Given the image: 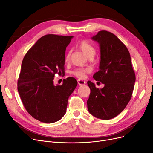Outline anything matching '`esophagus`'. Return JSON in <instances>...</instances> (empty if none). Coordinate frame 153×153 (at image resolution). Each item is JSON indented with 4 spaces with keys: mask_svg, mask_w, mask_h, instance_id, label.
<instances>
[{
    "mask_svg": "<svg viewBox=\"0 0 153 153\" xmlns=\"http://www.w3.org/2000/svg\"><path fill=\"white\" fill-rule=\"evenodd\" d=\"M78 84L80 85H83L85 84V81L84 80H81V79H78Z\"/></svg>",
    "mask_w": 153,
    "mask_h": 153,
    "instance_id": "esophagus-1",
    "label": "esophagus"
}]
</instances>
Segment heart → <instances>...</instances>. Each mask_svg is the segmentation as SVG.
Wrapping results in <instances>:
<instances>
[{"mask_svg": "<svg viewBox=\"0 0 153 153\" xmlns=\"http://www.w3.org/2000/svg\"><path fill=\"white\" fill-rule=\"evenodd\" d=\"M78 47L86 55L88 58L92 57L93 58L96 54V49L93 47L91 43H90L89 41L87 40H81L78 43ZM71 57V51H68L65 55V61L69 62L70 60ZM88 72H89V69H84V68H78L75 69L73 71V74L76 76L83 78L85 77V74Z\"/></svg>", "mask_w": 153, "mask_h": 153, "instance_id": "1", "label": "heart"}]
</instances>
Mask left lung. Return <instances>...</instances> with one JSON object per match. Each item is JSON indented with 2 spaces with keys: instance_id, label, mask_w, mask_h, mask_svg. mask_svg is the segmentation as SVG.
Returning <instances> with one entry per match:
<instances>
[{
  "instance_id": "1",
  "label": "left lung",
  "mask_w": 153,
  "mask_h": 153,
  "mask_svg": "<svg viewBox=\"0 0 153 153\" xmlns=\"http://www.w3.org/2000/svg\"><path fill=\"white\" fill-rule=\"evenodd\" d=\"M91 39L99 43L100 62L94 79L104 84L102 89L87 82L91 89L87 108L93 116L103 120L116 117L130 100L135 82L129 51L117 37L101 30Z\"/></svg>"
}]
</instances>
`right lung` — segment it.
Returning <instances> with one entry per match:
<instances>
[{
  "label": "right lung",
  "instance_id": "obj_1",
  "mask_svg": "<svg viewBox=\"0 0 153 153\" xmlns=\"http://www.w3.org/2000/svg\"><path fill=\"white\" fill-rule=\"evenodd\" d=\"M73 36L47 34L39 39L23 59L18 91L25 108L34 119L45 123L61 119L66 112L69 96L77 86L73 77L54 85L56 73L64 71L67 46Z\"/></svg>",
  "mask_w": 153,
  "mask_h": 153
}]
</instances>
